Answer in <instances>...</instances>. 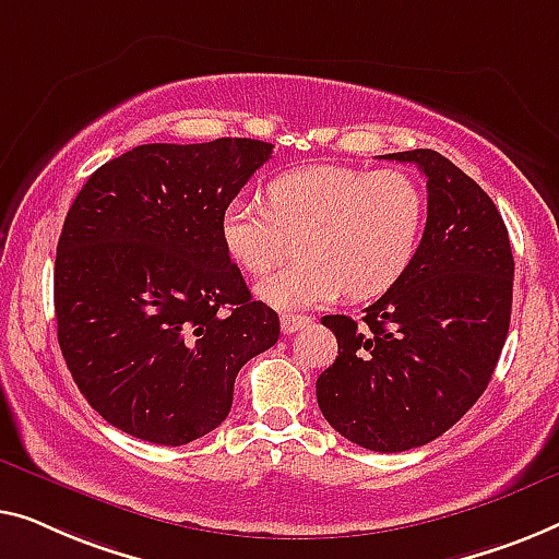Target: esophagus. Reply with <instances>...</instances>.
Returning <instances> with one entry per match:
<instances>
[{
	"instance_id": "esophagus-1",
	"label": "esophagus",
	"mask_w": 559,
	"mask_h": 559,
	"mask_svg": "<svg viewBox=\"0 0 559 559\" xmlns=\"http://www.w3.org/2000/svg\"><path fill=\"white\" fill-rule=\"evenodd\" d=\"M311 324L309 317H298V313H283L281 317V329L283 334H296Z\"/></svg>"
}]
</instances>
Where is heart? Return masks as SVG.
Here are the masks:
<instances>
[{"label": "heart", "mask_w": 559, "mask_h": 559, "mask_svg": "<svg viewBox=\"0 0 559 559\" xmlns=\"http://www.w3.org/2000/svg\"><path fill=\"white\" fill-rule=\"evenodd\" d=\"M269 207L238 194L219 215L227 255L263 276L286 253L283 235L301 233L296 261L258 283L276 309L332 304L344 290L372 298L395 286L423 246L426 192L405 171L301 167L273 177Z\"/></svg>", "instance_id": "heart-1"}]
</instances>
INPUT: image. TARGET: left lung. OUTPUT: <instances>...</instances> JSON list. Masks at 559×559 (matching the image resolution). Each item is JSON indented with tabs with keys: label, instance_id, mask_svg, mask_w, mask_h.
<instances>
[{
	"label": "left lung",
	"instance_id": "8db88e82",
	"mask_svg": "<svg viewBox=\"0 0 559 559\" xmlns=\"http://www.w3.org/2000/svg\"><path fill=\"white\" fill-rule=\"evenodd\" d=\"M428 177L423 246L403 278L355 319L324 317L340 357L317 380L336 433L369 451L426 445L489 384L512 319L514 255L497 204L433 148L384 154Z\"/></svg>",
	"mask_w": 559,
	"mask_h": 559
}]
</instances>
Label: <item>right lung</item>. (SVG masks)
Here are the masks:
<instances>
[{
	"mask_svg": "<svg viewBox=\"0 0 559 559\" xmlns=\"http://www.w3.org/2000/svg\"><path fill=\"white\" fill-rule=\"evenodd\" d=\"M273 144H144L93 171L55 258L58 342L78 390L133 438L185 445L215 430L240 367L278 342L219 238L225 204Z\"/></svg>",
	"mask_w": 559,
	"mask_h": 559,
	"instance_id": "1",
	"label": "right lung"
}]
</instances>
